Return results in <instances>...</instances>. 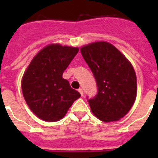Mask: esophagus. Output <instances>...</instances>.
<instances>
[{
	"label": "esophagus",
	"mask_w": 158,
	"mask_h": 158,
	"mask_svg": "<svg viewBox=\"0 0 158 158\" xmlns=\"http://www.w3.org/2000/svg\"><path fill=\"white\" fill-rule=\"evenodd\" d=\"M78 91L79 92V94H81V96H84V91H83V89H78Z\"/></svg>",
	"instance_id": "1"
}]
</instances>
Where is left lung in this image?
Wrapping results in <instances>:
<instances>
[{
    "label": "left lung",
    "instance_id": "left-lung-1",
    "mask_svg": "<svg viewBox=\"0 0 158 158\" xmlns=\"http://www.w3.org/2000/svg\"><path fill=\"white\" fill-rule=\"evenodd\" d=\"M81 54L94 74L98 93L88 99L92 112L104 122L124 117L136 98L135 69L117 48L106 42L84 46Z\"/></svg>",
    "mask_w": 158,
    "mask_h": 158
}]
</instances>
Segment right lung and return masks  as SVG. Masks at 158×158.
<instances>
[{
  "label": "right lung",
  "instance_id": "add662e5",
  "mask_svg": "<svg viewBox=\"0 0 158 158\" xmlns=\"http://www.w3.org/2000/svg\"><path fill=\"white\" fill-rule=\"evenodd\" d=\"M79 48L51 44L36 55L22 79V92L28 107L38 118L57 121L81 96L62 78Z\"/></svg>",
  "mask_w": 158,
  "mask_h": 158
}]
</instances>
